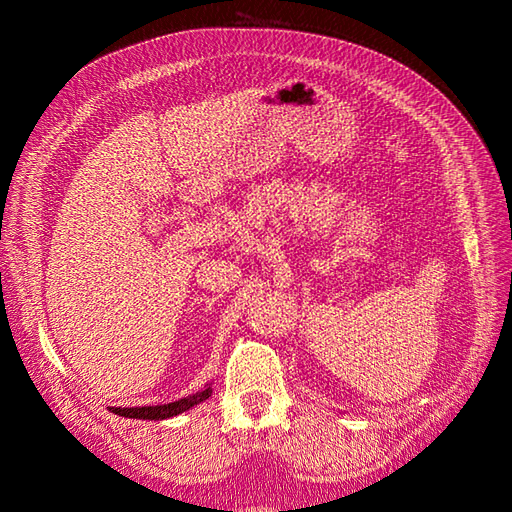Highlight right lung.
Returning <instances> with one entry per match:
<instances>
[{"label":"right lung","mask_w":512,"mask_h":512,"mask_svg":"<svg viewBox=\"0 0 512 512\" xmlns=\"http://www.w3.org/2000/svg\"><path fill=\"white\" fill-rule=\"evenodd\" d=\"M213 394L211 385L206 383L204 389L195 391V394L187 396V398H180L176 402H167V405H149V407H112V411L116 416H123V418H136V420H167L173 416H180V413L189 411L191 407L200 405L206 398Z\"/></svg>","instance_id":"obj_1"}]
</instances>
